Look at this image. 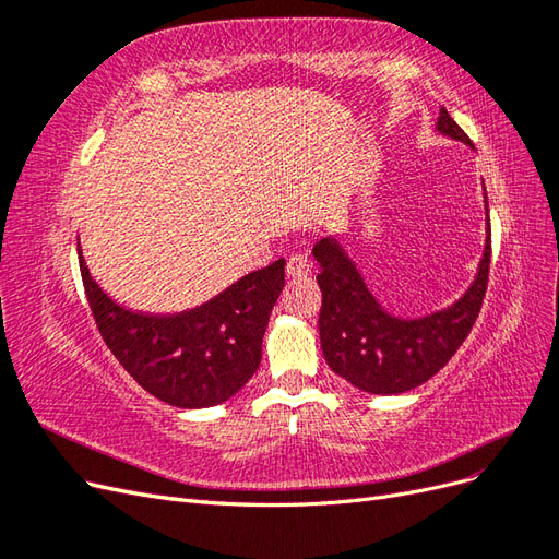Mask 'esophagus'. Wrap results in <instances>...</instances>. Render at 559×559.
<instances>
[{"mask_svg":"<svg viewBox=\"0 0 559 559\" xmlns=\"http://www.w3.org/2000/svg\"><path fill=\"white\" fill-rule=\"evenodd\" d=\"M312 273V263L308 261V257H302V253H294V257L286 259V275L300 280V277H308Z\"/></svg>","mask_w":559,"mask_h":559,"instance_id":"34e87169","label":"esophagus"}]
</instances>
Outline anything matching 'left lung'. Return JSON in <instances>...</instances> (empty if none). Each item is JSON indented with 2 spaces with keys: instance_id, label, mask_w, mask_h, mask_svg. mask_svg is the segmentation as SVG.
Returning <instances> with one entry per match:
<instances>
[{
  "instance_id": "8db88e82",
  "label": "left lung",
  "mask_w": 559,
  "mask_h": 559,
  "mask_svg": "<svg viewBox=\"0 0 559 559\" xmlns=\"http://www.w3.org/2000/svg\"><path fill=\"white\" fill-rule=\"evenodd\" d=\"M436 130L473 146L466 132L441 109ZM487 216V193H485ZM483 259L468 289L452 306L421 317H396L382 308L361 270L333 235L319 238L312 257L319 263V341L335 376L368 394L411 392L433 378L466 341L480 312L489 275V216Z\"/></svg>"
}]
</instances>
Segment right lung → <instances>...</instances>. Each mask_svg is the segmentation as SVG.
Instances as JSON below:
<instances>
[{"label":"right lung","instance_id":"right-lung-1","mask_svg":"<svg viewBox=\"0 0 559 559\" xmlns=\"http://www.w3.org/2000/svg\"><path fill=\"white\" fill-rule=\"evenodd\" d=\"M284 265L280 259L253 270L193 310L144 314L99 289L79 247L83 286L107 347L148 394L186 411L228 401L257 373Z\"/></svg>","mask_w":559,"mask_h":559}]
</instances>
